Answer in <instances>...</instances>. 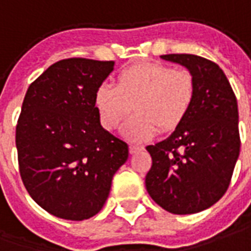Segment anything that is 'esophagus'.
<instances>
[{
    "instance_id": "obj_1",
    "label": "esophagus",
    "mask_w": 251,
    "mask_h": 251,
    "mask_svg": "<svg viewBox=\"0 0 251 251\" xmlns=\"http://www.w3.org/2000/svg\"><path fill=\"white\" fill-rule=\"evenodd\" d=\"M144 148L140 147V146H129V152L130 154H137V152H140V151H143Z\"/></svg>"
}]
</instances>
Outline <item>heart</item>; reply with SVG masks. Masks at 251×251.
I'll return each instance as SVG.
<instances>
[{
    "instance_id": "1",
    "label": "heart",
    "mask_w": 251,
    "mask_h": 251,
    "mask_svg": "<svg viewBox=\"0 0 251 251\" xmlns=\"http://www.w3.org/2000/svg\"><path fill=\"white\" fill-rule=\"evenodd\" d=\"M195 96L194 76L188 70L172 68L159 61H146L124 68L117 85L103 83L95 93L100 121L114 130L136 111L122 129L132 141H147L158 133L173 130L188 114Z\"/></svg>"
}]
</instances>
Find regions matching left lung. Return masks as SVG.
<instances>
[{
  "label": "left lung",
  "mask_w": 251,
  "mask_h": 251,
  "mask_svg": "<svg viewBox=\"0 0 251 251\" xmlns=\"http://www.w3.org/2000/svg\"><path fill=\"white\" fill-rule=\"evenodd\" d=\"M181 64L195 82L188 114L168 139L148 146L152 166L150 197L169 213L194 214L226 194L239 158L238 101L221 68L197 54H163Z\"/></svg>",
  "instance_id": "1"
}]
</instances>
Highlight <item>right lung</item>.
<instances>
[{"instance_id":"1","label":"right lung","mask_w":251,"mask_h":251,"mask_svg":"<svg viewBox=\"0 0 251 251\" xmlns=\"http://www.w3.org/2000/svg\"><path fill=\"white\" fill-rule=\"evenodd\" d=\"M114 61L82 57L52 64L28 86L16 126L20 176L44 210L73 221L105 203L127 144L107 132L95 107Z\"/></svg>"}]
</instances>
